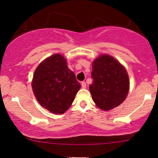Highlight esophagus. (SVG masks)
Listing matches in <instances>:
<instances>
[{"mask_svg":"<svg viewBox=\"0 0 158 158\" xmlns=\"http://www.w3.org/2000/svg\"><path fill=\"white\" fill-rule=\"evenodd\" d=\"M81 88H86V83H85V81H81Z\"/></svg>","mask_w":158,"mask_h":158,"instance_id":"34e87169","label":"esophagus"}]
</instances>
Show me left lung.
Masks as SVG:
<instances>
[{
    "label": "left lung",
    "instance_id": "obj_1",
    "mask_svg": "<svg viewBox=\"0 0 158 158\" xmlns=\"http://www.w3.org/2000/svg\"><path fill=\"white\" fill-rule=\"evenodd\" d=\"M89 89L97 107L108 110L125 100L129 90L128 73L119 61L109 55H102L94 61Z\"/></svg>",
    "mask_w": 158,
    "mask_h": 158
}]
</instances>
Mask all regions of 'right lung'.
Listing matches in <instances>:
<instances>
[{
    "mask_svg": "<svg viewBox=\"0 0 158 158\" xmlns=\"http://www.w3.org/2000/svg\"><path fill=\"white\" fill-rule=\"evenodd\" d=\"M32 90L41 106L53 114H63L73 103L81 85L66 59L55 54L43 61L36 68Z\"/></svg>",
    "mask_w": 158,
    "mask_h": 158,
    "instance_id": "add662e5",
    "label": "right lung"
}]
</instances>
